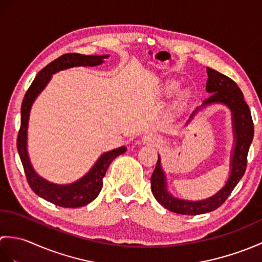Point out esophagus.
Segmentation results:
<instances>
[{"mask_svg": "<svg viewBox=\"0 0 262 262\" xmlns=\"http://www.w3.org/2000/svg\"><path fill=\"white\" fill-rule=\"evenodd\" d=\"M142 142H143V144H152V145H157V144L160 143V140L155 135L147 134V135L143 136Z\"/></svg>", "mask_w": 262, "mask_h": 262, "instance_id": "1", "label": "esophagus"}]
</instances>
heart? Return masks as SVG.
<instances>
[{
  "label": "heart",
  "instance_id": "b5f03b06",
  "mask_svg": "<svg viewBox=\"0 0 262 262\" xmlns=\"http://www.w3.org/2000/svg\"><path fill=\"white\" fill-rule=\"evenodd\" d=\"M180 86H181V84L179 81H177L174 79H170L168 81H165L163 84L160 86L159 92L161 94H163V96L171 97L180 90Z\"/></svg>",
  "mask_w": 262,
  "mask_h": 262
}]
</instances>
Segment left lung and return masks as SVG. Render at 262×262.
Returning <instances> with one entry per match:
<instances>
[{"label":"left lung","mask_w":262,"mask_h":262,"mask_svg":"<svg viewBox=\"0 0 262 262\" xmlns=\"http://www.w3.org/2000/svg\"><path fill=\"white\" fill-rule=\"evenodd\" d=\"M208 80L206 82V91L211 96L189 115L186 125H189L199 111L211 104L226 105L231 111L233 129V148L230 158V176L225 185L219 191L206 199L187 200L180 199L168 190L165 172L161 164L159 155L158 163L151 177V189L155 199L172 213L181 215H200L217 209L230 196L233 189L241 180L247 168V157L253 140V121L251 113L240 88L230 77L207 68Z\"/></svg>","instance_id":"obj_1"}]
</instances>
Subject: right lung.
I'll return each mask as SVG.
<instances>
[{
  "label": "right lung",
  "mask_w": 262,
  "mask_h": 262,
  "mask_svg": "<svg viewBox=\"0 0 262 262\" xmlns=\"http://www.w3.org/2000/svg\"><path fill=\"white\" fill-rule=\"evenodd\" d=\"M108 57L109 55H82L75 53L63 55L39 72L26 92L24 101H22L21 126L18 134V141H16V147H18L28 183L33 192L37 193L39 197L49 203L60 206V207H82L96 199L99 192L101 191L103 185L102 179L108 170V166L114 159L124 154L127 147L121 146L102 153L89 172L74 182L57 185V183L48 181L35 171L29 154H28V124H29L31 107L37 97L52 80L53 74L63 70L79 68V66H98L102 64L104 59Z\"/></svg>",
  "instance_id": "1"
}]
</instances>
